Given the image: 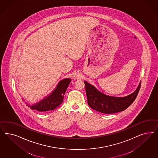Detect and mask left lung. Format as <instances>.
<instances>
[{
  "instance_id": "left-lung-1",
  "label": "left lung",
  "mask_w": 158,
  "mask_h": 158,
  "mask_svg": "<svg viewBox=\"0 0 158 158\" xmlns=\"http://www.w3.org/2000/svg\"><path fill=\"white\" fill-rule=\"evenodd\" d=\"M141 81L136 90L124 97H114L106 96L96 88L85 81L88 104L92 109L103 114H114L127 109L136 98L140 89Z\"/></svg>"
}]
</instances>
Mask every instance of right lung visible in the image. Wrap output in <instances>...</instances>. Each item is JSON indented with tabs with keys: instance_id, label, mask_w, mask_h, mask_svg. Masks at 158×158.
<instances>
[{
	"instance_id": "obj_1",
	"label": "right lung",
	"mask_w": 158,
	"mask_h": 158,
	"mask_svg": "<svg viewBox=\"0 0 158 158\" xmlns=\"http://www.w3.org/2000/svg\"><path fill=\"white\" fill-rule=\"evenodd\" d=\"M71 82L70 79H65L59 83L56 90L50 96L46 97L40 102L31 107L32 110L38 111H48L53 110L61 105L63 102L64 96L67 90V87Z\"/></svg>"
}]
</instances>
